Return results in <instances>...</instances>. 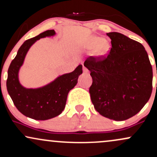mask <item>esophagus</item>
<instances>
[{
    "label": "esophagus",
    "instance_id": "1",
    "mask_svg": "<svg viewBox=\"0 0 157 157\" xmlns=\"http://www.w3.org/2000/svg\"><path fill=\"white\" fill-rule=\"evenodd\" d=\"M82 69H83V72L85 74H89V70H88V68H86V67H85V66H83Z\"/></svg>",
    "mask_w": 157,
    "mask_h": 157
}]
</instances>
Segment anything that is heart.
Instances as JSON below:
<instances>
[{
    "label": "heart",
    "instance_id": "obj_1",
    "mask_svg": "<svg viewBox=\"0 0 157 157\" xmlns=\"http://www.w3.org/2000/svg\"><path fill=\"white\" fill-rule=\"evenodd\" d=\"M87 46L89 49L97 47L96 51V55L99 57H103L107 55L109 51L110 45L107 40H104L101 37L93 36L87 43Z\"/></svg>",
    "mask_w": 157,
    "mask_h": 157
}]
</instances>
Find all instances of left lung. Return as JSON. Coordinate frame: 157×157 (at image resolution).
<instances>
[{
	"label": "left lung",
	"mask_w": 157,
	"mask_h": 157,
	"mask_svg": "<svg viewBox=\"0 0 157 157\" xmlns=\"http://www.w3.org/2000/svg\"><path fill=\"white\" fill-rule=\"evenodd\" d=\"M111 48L103 57H88L84 66L91 71L89 88L94 109L117 121L136 115L150 99L153 70L140 43L119 32L106 34Z\"/></svg>",
	"instance_id": "8db88e82"
}]
</instances>
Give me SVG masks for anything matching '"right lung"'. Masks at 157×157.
<instances>
[{
  "mask_svg": "<svg viewBox=\"0 0 157 157\" xmlns=\"http://www.w3.org/2000/svg\"><path fill=\"white\" fill-rule=\"evenodd\" d=\"M55 35V30H47L25 41L8 69L6 88L14 105L23 115L36 120H46L62 113L68 92L76 86L79 75L82 73V65H79L72 72L61 75L44 87L26 89L21 86L18 72L27 52L37 40Z\"/></svg>",
  "mask_w": 157,
  "mask_h": 157,
  "instance_id": "add662e5",
  "label": "right lung"
}]
</instances>
